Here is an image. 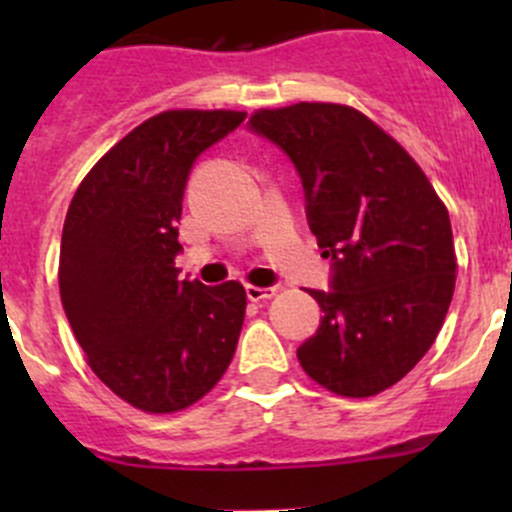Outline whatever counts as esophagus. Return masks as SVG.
I'll return each instance as SVG.
<instances>
[{
	"instance_id": "esophagus-1",
	"label": "esophagus",
	"mask_w": 512,
	"mask_h": 512,
	"mask_svg": "<svg viewBox=\"0 0 512 512\" xmlns=\"http://www.w3.org/2000/svg\"><path fill=\"white\" fill-rule=\"evenodd\" d=\"M245 292H247V299H250V302H265V299L275 297L277 289H275V287H255V285H247Z\"/></svg>"
}]
</instances>
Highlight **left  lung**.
<instances>
[{
    "label": "left lung",
    "mask_w": 512,
    "mask_h": 512,
    "mask_svg": "<svg viewBox=\"0 0 512 512\" xmlns=\"http://www.w3.org/2000/svg\"><path fill=\"white\" fill-rule=\"evenodd\" d=\"M250 126L297 165L309 227L334 260L324 317L297 349L309 379L349 399L404 379L436 342L456 287L448 210L421 165L344 103L260 108Z\"/></svg>",
    "instance_id": "obj_1"
}]
</instances>
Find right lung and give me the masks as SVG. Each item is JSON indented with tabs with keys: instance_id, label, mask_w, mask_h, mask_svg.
I'll return each instance as SVG.
<instances>
[{
	"instance_id": "obj_1",
	"label": "right lung",
	"mask_w": 512,
	"mask_h": 512,
	"mask_svg": "<svg viewBox=\"0 0 512 512\" xmlns=\"http://www.w3.org/2000/svg\"><path fill=\"white\" fill-rule=\"evenodd\" d=\"M245 111L173 108L98 158L61 232L59 292L91 371L126 404L175 414L230 366L245 322L240 282L178 280L183 193L195 158Z\"/></svg>"
}]
</instances>
